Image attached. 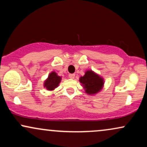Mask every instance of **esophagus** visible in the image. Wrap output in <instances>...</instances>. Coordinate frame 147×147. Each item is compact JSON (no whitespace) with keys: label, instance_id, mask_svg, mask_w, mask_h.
I'll return each mask as SVG.
<instances>
[{"label":"esophagus","instance_id":"obj_1","mask_svg":"<svg viewBox=\"0 0 147 147\" xmlns=\"http://www.w3.org/2000/svg\"><path fill=\"white\" fill-rule=\"evenodd\" d=\"M75 74H70V75H69V78L70 79H75Z\"/></svg>","mask_w":147,"mask_h":147}]
</instances>
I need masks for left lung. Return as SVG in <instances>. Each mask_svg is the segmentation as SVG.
<instances>
[{
    "label": "left lung",
    "instance_id": "1",
    "mask_svg": "<svg viewBox=\"0 0 147 147\" xmlns=\"http://www.w3.org/2000/svg\"><path fill=\"white\" fill-rule=\"evenodd\" d=\"M85 92L89 95H95L102 90L104 86V79L92 70H87L83 77H79Z\"/></svg>",
    "mask_w": 147,
    "mask_h": 147
}]
</instances>
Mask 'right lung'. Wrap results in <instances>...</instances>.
Wrapping results in <instances>:
<instances>
[{
  "label": "right lung",
  "mask_w": 147,
  "mask_h": 147,
  "mask_svg": "<svg viewBox=\"0 0 147 147\" xmlns=\"http://www.w3.org/2000/svg\"><path fill=\"white\" fill-rule=\"evenodd\" d=\"M62 77L57 75L55 71H52L48 75L47 78L43 82V87L48 91H53L57 88L61 82Z\"/></svg>",
  "instance_id": "right-lung-1"
}]
</instances>
